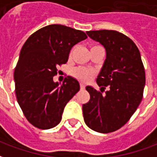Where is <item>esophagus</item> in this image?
I'll use <instances>...</instances> for the list:
<instances>
[{"label":"esophagus","mask_w":157,"mask_h":157,"mask_svg":"<svg viewBox=\"0 0 157 157\" xmlns=\"http://www.w3.org/2000/svg\"><path fill=\"white\" fill-rule=\"evenodd\" d=\"M80 87H81V89H82V90H84L86 87V86L84 85L83 83H80Z\"/></svg>","instance_id":"1"}]
</instances>
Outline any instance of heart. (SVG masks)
I'll return each mask as SVG.
<instances>
[{
	"instance_id": "b5f03b06",
	"label": "heart",
	"mask_w": 157,
	"mask_h": 157,
	"mask_svg": "<svg viewBox=\"0 0 157 157\" xmlns=\"http://www.w3.org/2000/svg\"><path fill=\"white\" fill-rule=\"evenodd\" d=\"M94 47H98V46H93L92 48H94ZM71 73L75 78L83 81V82L89 81L94 75V71L92 70L84 68V67H76V68L73 69Z\"/></svg>"
}]
</instances>
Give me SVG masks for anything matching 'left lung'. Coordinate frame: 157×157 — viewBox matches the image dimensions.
<instances>
[{
	"mask_svg": "<svg viewBox=\"0 0 157 157\" xmlns=\"http://www.w3.org/2000/svg\"><path fill=\"white\" fill-rule=\"evenodd\" d=\"M106 49V59L97 78L105 95L90 86V100L82 106L86 124L94 131L110 133L120 128L136 111L143 98L145 68L137 46L114 30L87 31Z\"/></svg>",
	"mask_w": 157,
	"mask_h": 157,
	"instance_id": "8db88e82",
	"label": "left lung"
}]
</instances>
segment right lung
<instances>
[{
	"instance_id": "right-lung-1",
	"label": "right lung",
	"mask_w": 157,
	"mask_h": 157,
	"mask_svg": "<svg viewBox=\"0 0 157 157\" xmlns=\"http://www.w3.org/2000/svg\"><path fill=\"white\" fill-rule=\"evenodd\" d=\"M86 38L81 30L52 24L33 33L22 46L14 71L15 92L23 114L36 128L59 124L66 103L80 90L71 76L61 86L53 77L59 65L67 62L72 47Z\"/></svg>"
}]
</instances>
